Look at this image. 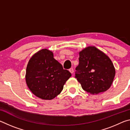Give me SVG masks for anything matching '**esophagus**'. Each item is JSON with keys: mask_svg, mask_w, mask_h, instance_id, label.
Returning <instances> with one entry per match:
<instances>
[{"mask_svg": "<svg viewBox=\"0 0 130 130\" xmlns=\"http://www.w3.org/2000/svg\"><path fill=\"white\" fill-rule=\"evenodd\" d=\"M69 72H70V73H71L72 74H73V73H74V70H73V68H70V69H69Z\"/></svg>", "mask_w": 130, "mask_h": 130, "instance_id": "obj_1", "label": "esophagus"}]
</instances>
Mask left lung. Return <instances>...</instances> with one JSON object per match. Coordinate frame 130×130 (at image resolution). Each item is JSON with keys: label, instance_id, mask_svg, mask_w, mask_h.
I'll list each match as a JSON object with an SVG mask.
<instances>
[{"label": "left lung", "instance_id": "left-lung-1", "mask_svg": "<svg viewBox=\"0 0 130 130\" xmlns=\"http://www.w3.org/2000/svg\"><path fill=\"white\" fill-rule=\"evenodd\" d=\"M79 56L75 77L82 88L91 94L107 91L115 76V69L109 57L94 46L85 48Z\"/></svg>", "mask_w": 130, "mask_h": 130}]
</instances>
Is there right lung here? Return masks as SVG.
<instances>
[{
    "label": "right lung",
    "instance_id": "right-lung-1",
    "mask_svg": "<svg viewBox=\"0 0 130 130\" xmlns=\"http://www.w3.org/2000/svg\"><path fill=\"white\" fill-rule=\"evenodd\" d=\"M71 76L54 58L52 52L43 49L31 57L25 78L27 87L34 95L43 100H52L61 93Z\"/></svg>",
    "mask_w": 130,
    "mask_h": 130
}]
</instances>
